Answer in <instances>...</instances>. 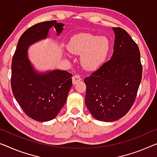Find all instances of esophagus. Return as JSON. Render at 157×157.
Listing matches in <instances>:
<instances>
[{
  "label": "esophagus",
  "mask_w": 157,
  "mask_h": 157,
  "mask_svg": "<svg viewBox=\"0 0 157 157\" xmlns=\"http://www.w3.org/2000/svg\"><path fill=\"white\" fill-rule=\"evenodd\" d=\"M82 79L80 78V77H79L78 75H75L72 77V82H73V85H75V84L79 82Z\"/></svg>",
  "instance_id": "1"
}]
</instances>
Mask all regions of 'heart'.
I'll return each mask as SVG.
<instances>
[{
    "label": "heart",
    "instance_id": "1",
    "mask_svg": "<svg viewBox=\"0 0 157 157\" xmlns=\"http://www.w3.org/2000/svg\"><path fill=\"white\" fill-rule=\"evenodd\" d=\"M111 43L106 36L81 33L72 37L68 43L71 53L80 56L82 66L89 71L99 68L108 57Z\"/></svg>",
    "mask_w": 157,
    "mask_h": 157
}]
</instances>
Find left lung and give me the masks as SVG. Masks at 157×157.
Instances as JSON below:
<instances>
[{"label":"left lung","mask_w":157,"mask_h":157,"mask_svg":"<svg viewBox=\"0 0 157 157\" xmlns=\"http://www.w3.org/2000/svg\"><path fill=\"white\" fill-rule=\"evenodd\" d=\"M115 41L111 59L85 79V104L95 119L112 122L132 107L142 79L138 46L122 28L113 27Z\"/></svg>","instance_id":"8db88e82"}]
</instances>
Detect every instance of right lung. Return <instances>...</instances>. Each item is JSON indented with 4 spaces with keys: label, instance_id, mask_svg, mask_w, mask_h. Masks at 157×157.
Instances as JSON below:
<instances>
[{
    "label": "right lung",
    "instance_id": "add662e5",
    "mask_svg": "<svg viewBox=\"0 0 157 157\" xmlns=\"http://www.w3.org/2000/svg\"><path fill=\"white\" fill-rule=\"evenodd\" d=\"M52 27L59 36L64 24L56 20L46 21L27 29L19 39L12 61L11 87L14 97L27 116L40 122L57 116L72 85V75L68 72L60 70L39 72L28 58L29 46L47 38Z\"/></svg>",
    "mask_w": 157,
    "mask_h": 157
}]
</instances>
